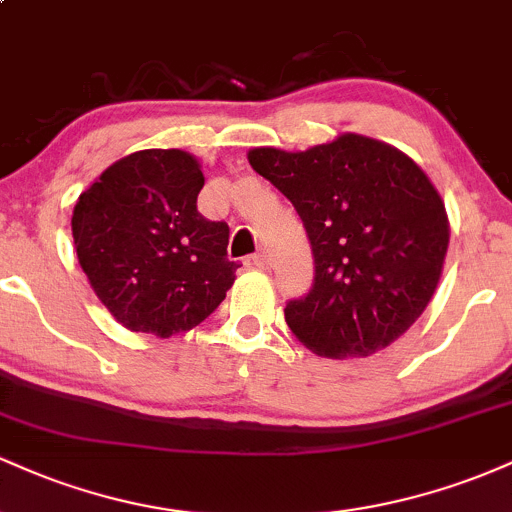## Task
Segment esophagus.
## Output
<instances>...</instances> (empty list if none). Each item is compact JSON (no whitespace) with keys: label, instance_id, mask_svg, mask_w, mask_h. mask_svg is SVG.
Returning a JSON list of instances; mask_svg holds the SVG:
<instances>
[{"label":"esophagus","instance_id":"obj_1","mask_svg":"<svg viewBox=\"0 0 512 512\" xmlns=\"http://www.w3.org/2000/svg\"><path fill=\"white\" fill-rule=\"evenodd\" d=\"M248 262L252 264V267H257V269H269V267H272V260H269L267 252H257V255H252Z\"/></svg>","mask_w":512,"mask_h":512}]
</instances>
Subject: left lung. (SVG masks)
Returning a JSON list of instances; mask_svg holds the SVG:
<instances>
[{
  "label": "left lung",
  "mask_w": 512,
  "mask_h": 512,
  "mask_svg": "<svg viewBox=\"0 0 512 512\" xmlns=\"http://www.w3.org/2000/svg\"><path fill=\"white\" fill-rule=\"evenodd\" d=\"M248 161L291 199L313 245V289L284 308L298 342L325 358H366L402 337L436 293L450 243L424 170L356 132L305 151L257 146Z\"/></svg>",
  "instance_id": "left-lung-1"
}]
</instances>
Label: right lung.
Here are the masks:
<instances>
[{
	"label": "right lung",
	"instance_id": "right-lung-1",
	"mask_svg": "<svg viewBox=\"0 0 512 512\" xmlns=\"http://www.w3.org/2000/svg\"><path fill=\"white\" fill-rule=\"evenodd\" d=\"M202 166L182 149L134 151L76 199L72 236L93 293L132 332L168 339L219 308L236 281L228 226L197 211Z\"/></svg>",
	"mask_w": 512,
	"mask_h": 512
}]
</instances>
